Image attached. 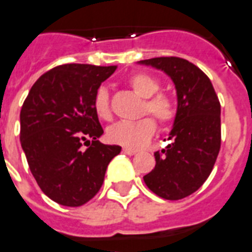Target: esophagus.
<instances>
[{
	"mask_svg": "<svg viewBox=\"0 0 252 252\" xmlns=\"http://www.w3.org/2000/svg\"><path fill=\"white\" fill-rule=\"evenodd\" d=\"M125 154H127V155H135L138 151L136 150H134V148H130V147H124V150H122Z\"/></svg>",
	"mask_w": 252,
	"mask_h": 252,
	"instance_id": "obj_1",
	"label": "esophagus"
}]
</instances>
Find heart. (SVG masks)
I'll return each instance as SVG.
<instances>
[{"instance_id": "heart-1", "label": "heart", "mask_w": 252, "mask_h": 252, "mask_svg": "<svg viewBox=\"0 0 252 252\" xmlns=\"http://www.w3.org/2000/svg\"><path fill=\"white\" fill-rule=\"evenodd\" d=\"M128 85L136 94L144 99L142 112L150 113L160 124H169L175 118V106L172 99L163 93H158L160 83L155 77L146 73H136L128 79ZM93 110L99 120H112V109L109 95L105 88H99L93 98ZM157 130L153 118H143L135 122H118L106 130V138L110 143L121 144L125 147L140 148L150 142Z\"/></svg>"}]
</instances>
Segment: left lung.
<instances>
[{
	"instance_id": "1",
	"label": "left lung",
	"mask_w": 252,
	"mask_h": 252,
	"mask_svg": "<svg viewBox=\"0 0 252 252\" xmlns=\"http://www.w3.org/2000/svg\"><path fill=\"white\" fill-rule=\"evenodd\" d=\"M138 64L163 71L175 84L177 110L168 139L154 154L155 168L143 180L165 200L192 194L209 177L221 147V105L209 77L181 58H154Z\"/></svg>"
}]
</instances>
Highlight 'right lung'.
<instances>
[{
	"label": "right lung",
	"instance_id": "add662e5",
	"mask_svg": "<svg viewBox=\"0 0 252 252\" xmlns=\"http://www.w3.org/2000/svg\"><path fill=\"white\" fill-rule=\"evenodd\" d=\"M116 69L59 65L35 81L23 102V153L39 188L60 205L81 206L93 198L110 160L121 153L120 146L97 140L104 130L93 110L95 92Z\"/></svg>",
	"mask_w": 252,
	"mask_h": 252
}]
</instances>
